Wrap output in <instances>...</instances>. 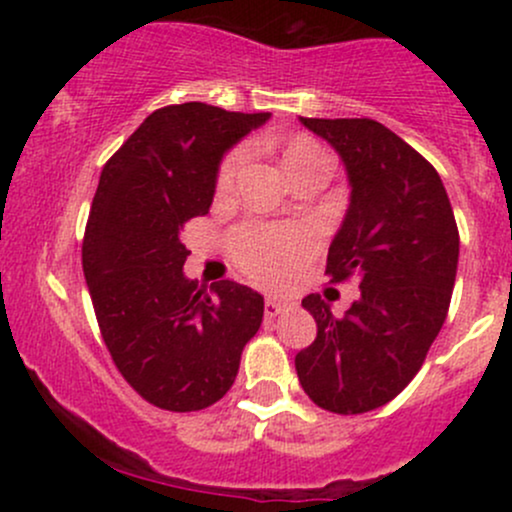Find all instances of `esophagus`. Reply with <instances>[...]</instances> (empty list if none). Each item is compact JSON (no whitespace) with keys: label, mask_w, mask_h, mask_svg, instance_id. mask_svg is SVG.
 <instances>
[{"label":"esophagus","mask_w":512,"mask_h":512,"mask_svg":"<svg viewBox=\"0 0 512 512\" xmlns=\"http://www.w3.org/2000/svg\"><path fill=\"white\" fill-rule=\"evenodd\" d=\"M286 308H289V301H284V298L272 296V298H267V301H264V315H267V317H276L281 313V310H286Z\"/></svg>","instance_id":"esophagus-1"}]
</instances>
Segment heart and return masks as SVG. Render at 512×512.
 <instances>
[{
  "label": "heart",
  "instance_id": "heart-1",
  "mask_svg": "<svg viewBox=\"0 0 512 512\" xmlns=\"http://www.w3.org/2000/svg\"><path fill=\"white\" fill-rule=\"evenodd\" d=\"M243 161L245 151L238 149L221 163L219 178H216V187L221 192L233 185ZM281 161H284L286 173H293L308 163L330 161V158L315 142L296 137L286 142ZM231 245L238 264L252 279L264 281V284H279V281L289 279L296 272L298 262L308 255L310 236L296 226H243L233 233Z\"/></svg>",
  "mask_w": 512,
  "mask_h": 512
}]
</instances>
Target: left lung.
I'll return each mask as SVG.
<instances>
[{
	"label": "left lung",
	"instance_id": "left-lung-1",
	"mask_svg": "<svg viewBox=\"0 0 512 512\" xmlns=\"http://www.w3.org/2000/svg\"><path fill=\"white\" fill-rule=\"evenodd\" d=\"M301 125L346 168L349 209L325 274L354 276L361 296L342 317L317 293L303 298L317 337L296 354V373L317 407L363 414L419 373L448 315L460 233L436 168L392 129L368 117H301Z\"/></svg>",
	"mask_w": 512,
	"mask_h": 512
}]
</instances>
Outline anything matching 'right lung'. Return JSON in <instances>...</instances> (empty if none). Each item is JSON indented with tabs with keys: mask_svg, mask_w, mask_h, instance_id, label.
<instances>
[{
	"mask_svg": "<svg viewBox=\"0 0 512 512\" xmlns=\"http://www.w3.org/2000/svg\"><path fill=\"white\" fill-rule=\"evenodd\" d=\"M272 113L166 105L105 163L88 214L84 276L103 342L146 402L207 409L231 390L264 298L236 281L187 279L182 228L209 214L223 156Z\"/></svg>",
	"mask_w": 512,
	"mask_h": 512,
	"instance_id": "add662e5",
	"label": "right lung"
}]
</instances>
